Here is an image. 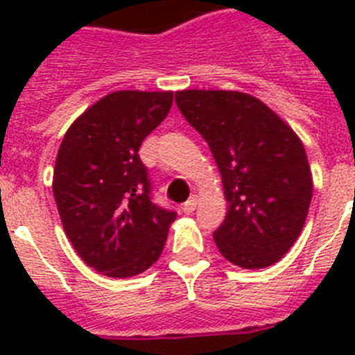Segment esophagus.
I'll return each instance as SVG.
<instances>
[{
    "label": "esophagus",
    "mask_w": 355,
    "mask_h": 355,
    "mask_svg": "<svg viewBox=\"0 0 355 355\" xmlns=\"http://www.w3.org/2000/svg\"><path fill=\"white\" fill-rule=\"evenodd\" d=\"M197 208V196H192L190 197V199L187 200V202H184L183 205V213H187V215H190V213H193V209Z\"/></svg>",
    "instance_id": "34e87169"
}]
</instances>
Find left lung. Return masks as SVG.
<instances>
[{"label":"left lung","mask_w":355,"mask_h":355,"mask_svg":"<svg viewBox=\"0 0 355 355\" xmlns=\"http://www.w3.org/2000/svg\"><path fill=\"white\" fill-rule=\"evenodd\" d=\"M175 105L220 171L229 205L213 233L220 254L241 268L277 263L299 238L311 205L313 178L299 137L249 94L183 90Z\"/></svg>","instance_id":"left-lung-1"}]
</instances>
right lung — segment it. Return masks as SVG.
I'll return each mask as SVG.
<instances>
[{"label": "right lung", "instance_id": "right-lung-1", "mask_svg": "<svg viewBox=\"0 0 355 355\" xmlns=\"http://www.w3.org/2000/svg\"><path fill=\"white\" fill-rule=\"evenodd\" d=\"M172 99L174 92L108 94L72 122L58 149L53 193L64 231L78 256L108 277L147 270L175 220L153 200L139 156Z\"/></svg>", "mask_w": 355, "mask_h": 355}]
</instances>
